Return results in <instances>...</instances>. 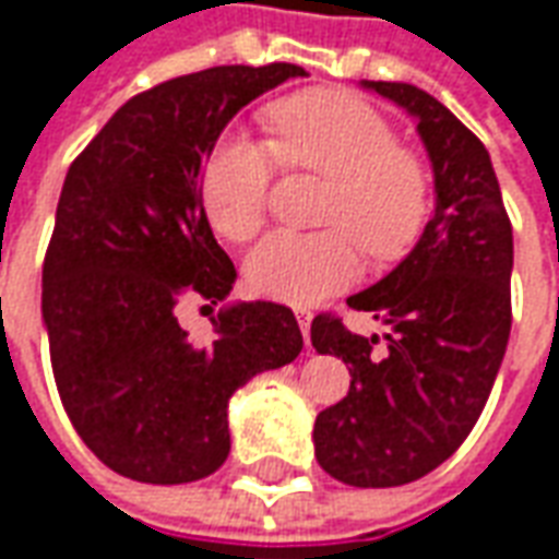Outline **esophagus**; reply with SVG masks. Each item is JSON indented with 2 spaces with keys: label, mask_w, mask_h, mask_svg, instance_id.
<instances>
[{
  "label": "esophagus",
  "mask_w": 559,
  "mask_h": 559,
  "mask_svg": "<svg viewBox=\"0 0 559 559\" xmlns=\"http://www.w3.org/2000/svg\"><path fill=\"white\" fill-rule=\"evenodd\" d=\"M311 320H314V317H311V311H305V308H299V311H296V323H299V329H302V338L308 347H311Z\"/></svg>",
  "instance_id": "34e87169"
}]
</instances>
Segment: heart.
<instances>
[{"mask_svg": "<svg viewBox=\"0 0 559 559\" xmlns=\"http://www.w3.org/2000/svg\"><path fill=\"white\" fill-rule=\"evenodd\" d=\"M272 148L227 134L203 167L209 224L230 242H248L266 221L272 152L287 167L332 179L320 224L329 230H278L248 257V284L269 299L314 305L359 278V248L374 263L407 254L428 218V173L392 126L347 92L314 90L269 104Z\"/></svg>", "mask_w": 559, "mask_h": 559, "instance_id": "b5f03b06", "label": "heart"}]
</instances>
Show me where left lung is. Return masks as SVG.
<instances>
[{"mask_svg": "<svg viewBox=\"0 0 559 559\" xmlns=\"http://www.w3.org/2000/svg\"><path fill=\"white\" fill-rule=\"evenodd\" d=\"M416 119L433 170V215L374 287L347 299L389 329L383 344L320 314L317 353L350 368V392L314 421L320 467L344 485L395 488L440 467L491 395L512 329V224L481 140L411 83L362 80Z\"/></svg>", "mask_w": 559, "mask_h": 559, "instance_id": "8db88e82", "label": "left lung"}]
</instances>
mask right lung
<instances>
[{
    "mask_svg": "<svg viewBox=\"0 0 559 559\" xmlns=\"http://www.w3.org/2000/svg\"><path fill=\"white\" fill-rule=\"evenodd\" d=\"M290 78L305 68L218 66L158 83L68 167L44 257V329L68 419L119 476L182 485L215 473L230 452L233 392L302 350L287 305H224L209 344L176 317L185 296L218 305L236 281L203 209L215 140Z\"/></svg>",
    "mask_w": 559,
    "mask_h": 559,
    "instance_id": "1",
    "label": "right lung"
}]
</instances>
